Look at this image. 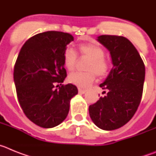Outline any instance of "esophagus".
<instances>
[{
	"label": "esophagus",
	"mask_w": 156,
	"mask_h": 156,
	"mask_svg": "<svg viewBox=\"0 0 156 156\" xmlns=\"http://www.w3.org/2000/svg\"><path fill=\"white\" fill-rule=\"evenodd\" d=\"M78 91H79L80 94H84L86 92V90L82 89V88H78Z\"/></svg>",
	"instance_id": "1"
}]
</instances>
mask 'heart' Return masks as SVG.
Instances as JSON below:
<instances>
[{"label": "heart", "mask_w": 156, "mask_h": 156, "mask_svg": "<svg viewBox=\"0 0 156 156\" xmlns=\"http://www.w3.org/2000/svg\"><path fill=\"white\" fill-rule=\"evenodd\" d=\"M78 52L81 57L90 58L87 66V71L72 73L68 76L69 82L80 87H87L94 80L96 75L100 77L107 75L110 69V62L105 57L102 47L94 43L81 44L78 46ZM77 59V54L72 48H67L64 51L63 62L69 71L75 69Z\"/></svg>", "instance_id": "1"}]
</instances>
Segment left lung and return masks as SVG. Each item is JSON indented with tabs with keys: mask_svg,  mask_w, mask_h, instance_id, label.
<instances>
[{
	"mask_svg": "<svg viewBox=\"0 0 156 156\" xmlns=\"http://www.w3.org/2000/svg\"><path fill=\"white\" fill-rule=\"evenodd\" d=\"M98 41L110 51L113 68L99 85L105 95L89 106V113L98 127L113 130L129 122L137 111L142 97L145 67L126 37L101 35Z\"/></svg>",
	"mask_w": 156,
	"mask_h": 156,
	"instance_id": "8db88e82",
	"label": "left lung"
}]
</instances>
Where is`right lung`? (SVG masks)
Wrapping results in <instances>:
<instances>
[{
    "label": "right lung",
    "instance_id": "obj_1",
    "mask_svg": "<svg viewBox=\"0 0 156 156\" xmlns=\"http://www.w3.org/2000/svg\"><path fill=\"white\" fill-rule=\"evenodd\" d=\"M73 40L63 32L38 34L27 40L16 59L13 75L18 101L27 118L41 127L63 122L70 100L78 93L75 85L62 84L67 76L63 54Z\"/></svg>",
    "mask_w": 156,
    "mask_h": 156
}]
</instances>
